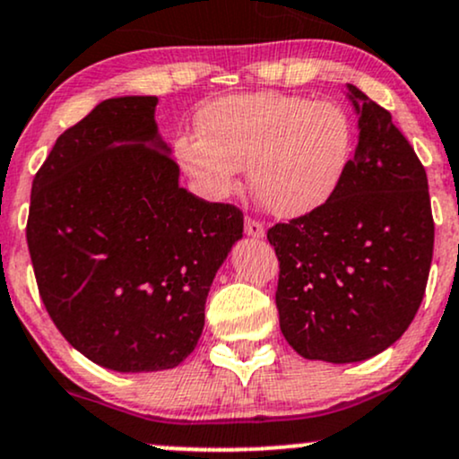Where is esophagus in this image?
<instances>
[{"label": "esophagus", "instance_id": "obj_1", "mask_svg": "<svg viewBox=\"0 0 459 459\" xmlns=\"http://www.w3.org/2000/svg\"><path fill=\"white\" fill-rule=\"evenodd\" d=\"M245 231H247V236H251V238H264V234H266L262 221L251 219V217L245 221Z\"/></svg>", "mask_w": 459, "mask_h": 459}]
</instances>
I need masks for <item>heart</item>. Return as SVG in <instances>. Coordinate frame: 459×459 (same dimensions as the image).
I'll list each match as a JSON object with an SVG mask.
<instances>
[{"instance_id": "b5f03b06", "label": "heart", "mask_w": 459, "mask_h": 459, "mask_svg": "<svg viewBox=\"0 0 459 459\" xmlns=\"http://www.w3.org/2000/svg\"><path fill=\"white\" fill-rule=\"evenodd\" d=\"M202 134L178 139L176 156L197 191L225 199L249 167L268 212L294 219L335 195L352 160L354 126L337 102L281 91L221 99L199 117Z\"/></svg>"}]
</instances>
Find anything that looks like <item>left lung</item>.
Masks as SVG:
<instances>
[{
  "instance_id": "obj_1",
  "label": "left lung",
  "mask_w": 459,
  "mask_h": 459,
  "mask_svg": "<svg viewBox=\"0 0 459 459\" xmlns=\"http://www.w3.org/2000/svg\"><path fill=\"white\" fill-rule=\"evenodd\" d=\"M359 145L316 212L274 223V303L300 357L357 363L395 343L417 316L434 253L428 176L391 113L348 83Z\"/></svg>"
}]
</instances>
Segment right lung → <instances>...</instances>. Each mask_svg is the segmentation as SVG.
<instances>
[{
	"label": "right lung",
	"mask_w": 459,
	"mask_h": 459,
	"mask_svg": "<svg viewBox=\"0 0 459 459\" xmlns=\"http://www.w3.org/2000/svg\"><path fill=\"white\" fill-rule=\"evenodd\" d=\"M154 107L156 96L102 100L59 134L25 230L57 331L96 365L133 374L195 350L214 274L242 238L240 208L178 186Z\"/></svg>",
	"instance_id": "1"
}]
</instances>
